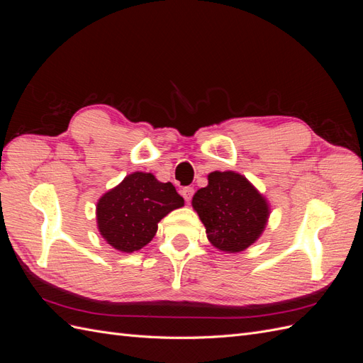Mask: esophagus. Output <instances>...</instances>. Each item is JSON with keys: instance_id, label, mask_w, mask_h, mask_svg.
<instances>
[{"instance_id": "esophagus-1", "label": "esophagus", "mask_w": 363, "mask_h": 363, "mask_svg": "<svg viewBox=\"0 0 363 363\" xmlns=\"http://www.w3.org/2000/svg\"><path fill=\"white\" fill-rule=\"evenodd\" d=\"M194 188H191V186H186V188H183L182 189V195H183V199L186 200V201H191L192 200V196H194Z\"/></svg>"}]
</instances>
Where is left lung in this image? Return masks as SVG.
Masks as SVG:
<instances>
[{"instance_id":"obj_1","label":"left lung","mask_w":363,"mask_h":363,"mask_svg":"<svg viewBox=\"0 0 363 363\" xmlns=\"http://www.w3.org/2000/svg\"><path fill=\"white\" fill-rule=\"evenodd\" d=\"M192 206L211 242L221 251L238 252L256 242L267 225V200L238 172H211L208 184L196 191Z\"/></svg>"}]
</instances>
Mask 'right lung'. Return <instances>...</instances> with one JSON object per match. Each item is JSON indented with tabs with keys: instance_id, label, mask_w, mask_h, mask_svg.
Masks as SVG:
<instances>
[{
	"instance_id": "1",
	"label": "right lung",
	"mask_w": 363,
	"mask_h": 363,
	"mask_svg": "<svg viewBox=\"0 0 363 363\" xmlns=\"http://www.w3.org/2000/svg\"><path fill=\"white\" fill-rule=\"evenodd\" d=\"M183 204L172 183H160L152 174L133 172L98 201V228L107 244L133 252L155 238L163 216Z\"/></svg>"
}]
</instances>
